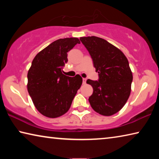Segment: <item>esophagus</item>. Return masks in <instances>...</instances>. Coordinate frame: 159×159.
Returning <instances> with one entry per match:
<instances>
[{"label":"esophagus","mask_w":159,"mask_h":159,"mask_svg":"<svg viewBox=\"0 0 159 159\" xmlns=\"http://www.w3.org/2000/svg\"><path fill=\"white\" fill-rule=\"evenodd\" d=\"M86 80H87V79H83V85L86 84Z\"/></svg>","instance_id":"34e87169"}]
</instances>
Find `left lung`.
Here are the masks:
<instances>
[{"instance_id":"1","label":"left lung","mask_w":159,"mask_h":159,"mask_svg":"<svg viewBox=\"0 0 159 159\" xmlns=\"http://www.w3.org/2000/svg\"><path fill=\"white\" fill-rule=\"evenodd\" d=\"M80 40L99 74L98 81H86L93 88L88 100L94 111L109 116L119 111L130 96L133 74L128 60L121 50L101 38L81 37Z\"/></svg>"}]
</instances>
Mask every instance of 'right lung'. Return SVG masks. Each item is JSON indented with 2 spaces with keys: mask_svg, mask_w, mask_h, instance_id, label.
I'll return each instance as SVG.
<instances>
[{
  "mask_svg": "<svg viewBox=\"0 0 159 159\" xmlns=\"http://www.w3.org/2000/svg\"><path fill=\"white\" fill-rule=\"evenodd\" d=\"M77 43H80L77 38L58 39L32 61L27 90L35 107L45 116L57 118L68 111L82 85L80 75L71 78L62 74V67L68 61L67 52Z\"/></svg>",
  "mask_w": 159,
  "mask_h": 159,
  "instance_id": "right-lung-1",
  "label": "right lung"
}]
</instances>
